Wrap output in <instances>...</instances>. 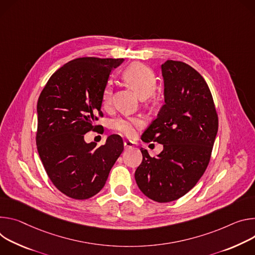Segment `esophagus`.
<instances>
[{
	"label": "esophagus",
	"instance_id": "esophagus-1",
	"mask_svg": "<svg viewBox=\"0 0 255 255\" xmlns=\"http://www.w3.org/2000/svg\"><path fill=\"white\" fill-rule=\"evenodd\" d=\"M124 145H125L126 149H130V148H132L134 146V143L131 142V140H125Z\"/></svg>",
	"mask_w": 255,
	"mask_h": 255
}]
</instances>
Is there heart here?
Segmentation results:
<instances>
[{
    "instance_id": "1",
    "label": "heart",
    "mask_w": 255,
    "mask_h": 255,
    "mask_svg": "<svg viewBox=\"0 0 255 255\" xmlns=\"http://www.w3.org/2000/svg\"><path fill=\"white\" fill-rule=\"evenodd\" d=\"M123 77L137 92V94L143 97L151 96L157 88V78L154 72L144 64L133 63L127 67L123 72ZM113 87L112 84L108 82L102 92V106L108 108L112 103ZM143 126V120L138 117L119 118L111 124L112 128L120 134L125 136H132L135 132V128Z\"/></svg>"
}]
</instances>
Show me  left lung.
<instances>
[{
  "label": "left lung",
  "instance_id": "8db88e82",
  "mask_svg": "<svg viewBox=\"0 0 255 255\" xmlns=\"http://www.w3.org/2000/svg\"><path fill=\"white\" fill-rule=\"evenodd\" d=\"M165 104L142 135L164 149L143 161L134 172L146 196L158 203L176 201L200 180L210 163L219 120L211 90L189 65L168 60L162 65Z\"/></svg>",
  "mask_w": 255,
  "mask_h": 255
}]
</instances>
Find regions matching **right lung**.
<instances>
[{
    "label": "right lung",
    "instance_id": "obj_1",
    "mask_svg": "<svg viewBox=\"0 0 255 255\" xmlns=\"http://www.w3.org/2000/svg\"><path fill=\"white\" fill-rule=\"evenodd\" d=\"M123 61L73 60L51 75L39 95L37 151L53 185L72 199L97 194L124 151L119 134L109 135L100 147L84 140L85 133L99 127L95 122L103 117V89L112 69Z\"/></svg>",
    "mask_w": 255,
    "mask_h": 255
}]
</instances>
